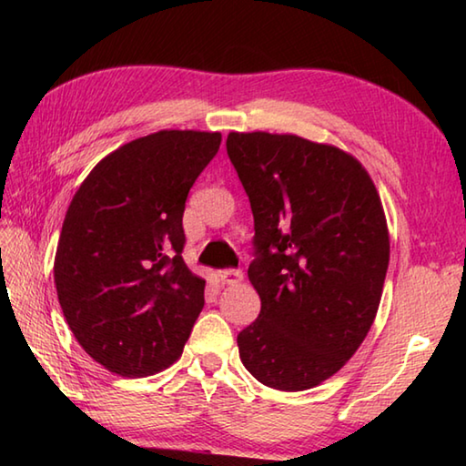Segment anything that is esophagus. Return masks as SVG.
Returning a JSON list of instances; mask_svg holds the SVG:
<instances>
[{
  "mask_svg": "<svg viewBox=\"0 0 466 466\" xmlns=\"http://www.w3.org/2000/svg\"><path fill=\"white\" fill-rule=\"evenodd\" d=\"M218 278L222 283L234 286V283L242 281V271H238V269H222V271H218Z\"/></svg>",
  "mask_w": 466,
  "mask_h": 466,
  "instance_id": "34e87169",
  "label": "esophagus"
}]
</instances>
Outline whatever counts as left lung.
Returning <instances> with one entry per match:
<instances>
[{"label":"left lung","mask_w":466,"mask_h":466,"mask_svg":"<svg viewBox=\"0 0 466 466\" xmlns=\"http://www.w3.org/2000/svg\"><path fill=\"white\" fill-rule=\"evenodd\" d=\"M226 149L255 218L248 279L261 298L238 333L240 360L271 389H312L374 322L390 255L380 197L356 157L333 146L234 131Z\"/></svg>","instance_id":"left-lung-1"}]
</instances>
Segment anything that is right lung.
<instances>
[{
	"mask_svg": "<svg viewBox=\"0 0 466 466\" xmlns=\"http://www.w3.org/2000/svg\"><path fill=\"white\" fill-rule=\"evenodd\" d=\"M222 136L157 131L96 164L63 219L55 286L77 343L110 372H162L183 353L205 279L183 261L185 201Z\"/></svg>",
	"mask_w": 466,
	"mask_h": 466,
	"instance_id": "add662e5",
	"label": "right lung"
}]
</instances>
